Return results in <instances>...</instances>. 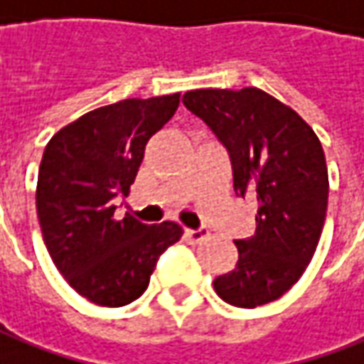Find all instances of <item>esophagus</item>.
I'll use <instances>...</instances> for the list:
<instances>
[{
    "label": "esophagus",
    "mask_w": 364,
    "mask_h": 364,
    "mask_svg": "<svg viewBox=\"0 0 364 364\" xmlns=\"http://www.w3.org/2000/svg\"><path fill=\"white\" fill-rule=\"evenodd\" d=\"M185 235L191 239L193 243H197V241H201L203 237H207L209 231H207V229H203V227H199V229H185Z\"/></svg>",
    "instance_id": "obj_1"
}]
</instances>
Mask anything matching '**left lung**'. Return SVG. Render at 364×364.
<instances>
[{
	"label": "left lung",
	"instance_id": "obj_1",
	"mask_svg": "<svg viewBox=\"0 0 364 364\" xmlns=\"http://www.w3.org/2000/svg\"><path fill=\"white\" fill-rule=\"evenodd\" d=\"M185 107L227 149L235 193L257 197V231L237 239L239 261L213 281L225 303L267 305L305 273L325 225L328 175L315 131L291 107L257 87L195 89Z\"/></svg>",
	"mask_w": 364,
	"mask_h": 364
}]
</instances>
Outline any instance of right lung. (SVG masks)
Here are the masks:
<instances>
[{
	"label": "right lung",
	"mask_w": 364,
	"mask_h": 364,
	"mask_svg": "<svg viewBox=\"0 0 364 364\" xmlns=\"http://www.w3.org/2000/svg\"><path fill=\"white\" fill-rule=\"evenodd\" d=\"M179 93L123 99L58 131L37 175V217L51 261L69 285L101 306L139 299L157 261L183 229L115 219L113 199L127 195L147 141L179 107Z\"/></svg>",
	"instance_id": "add662e5"
}]
</instances>
